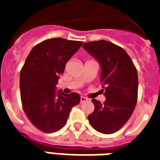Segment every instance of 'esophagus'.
<instances>
[{
  "label": "esophagus",
  "mask_w": 160,
  "mask_h": 160,
  "mask_svg": "<svg viewBox=\"0 0 160 160\" xmlns=\"http://www.w3.org/2000/svg\"><path fill=\"white\" fill-rule=\"evenodd\" d=\"M88 100H89V99H88L87 97H84V96H81V97H80V103H85V102H87Z\"/></svg>",
  "instance_id": "obj_1"
}]
</instances>
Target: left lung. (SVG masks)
Returning a JSON list of instances; mask_svg holds the SVG:
<instances>
[{
	"label": "left lung",
	"instance_id": "obj_1",
	"mask_svg": "<svg viewBox=\"0 0 160 160\" xmlns=\"http://www.w3.org/2000/svg\"><path fill=\"white\" fill-rule=\"evenodd\" d=\"M84 49L99 61L101 67L103 104L92 99L94 111L88 120L96 131L111 134L119 131L130 119L138 99V72L127 53L110 41H90Z\"/></svg>",
	"mask_w": 160,
	"mask_h": 160
}]
</instances>
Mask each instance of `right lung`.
Here are the masks:
<instances>
[{
    "label": "right lung",
    "instance_id": "right-lung-1",
    "mask_svg": "<svg viewBox=\"0 0 160 160\" xmlns=\"http://www.w3.org/2000/svg\"><path fill=\"white\" fill-rule=\"evenodd\" d=\"M82 41L52 38L30 51L20 74L22 107L30 122L43 132L51 133L64 127L73 107L80 103L77 92L55 95V86L69 59Z\"/></svg>",
    "mask_w": 160,
    "mask_h": 160
}]
</instances>
